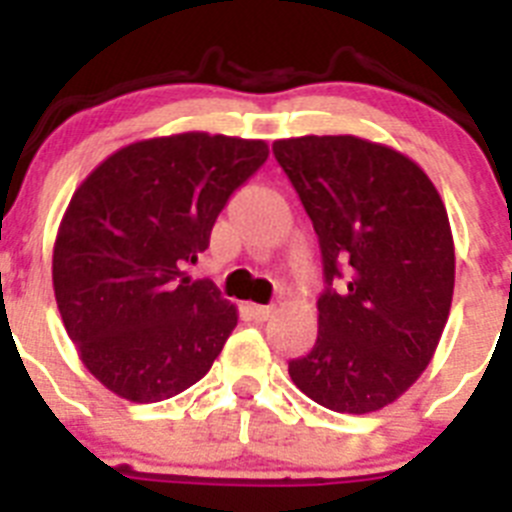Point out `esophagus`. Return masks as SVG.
Masks as SVG:
<instances>
[{
  "mask_svg": "<svg viewBox=\"0 0 512 512\" xmlns=\"http://www.w3.org/2000/svg\"><path fill=\"white\" fill-rule=\"evenodd\" d=\"M248 310H251L253 320H259V323H264V320L271 318V312H274V307H269V305H251V307H248Z\"/></svg>",
  "mask_w": 512,
  "mask_h": 512,
  "instance_id": "esophagus-1",
  "label": "esophagus"
}]
</instances>
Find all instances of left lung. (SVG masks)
<instances>
[{"instance_id": "left-lung-1", "label": "left lung", "mask_w": 512, "mask_h": 512, "mask_svg": "<svg viewBox=\"0 0 512 512\" xmlns=\"http://www.w3.org/2000/svg\"><path fill=\"white\" fill-rule=\"evenodd\" d=\"M323 253L318 341L289 377L336 413H374L431 364L454 297L441 194L405 153L356 135L271 146Z\"/></svg>"}]
</instances>
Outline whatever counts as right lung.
Wrapping results in <instances>:
<instances>
[{"label":"right lung","instance_id":"right-lung-1","mask_svg":"<svg viewBox=\"0 0 512 512\" xmlns=\"http://www.w3.org/2000/svg\"><path fill=\"white\" fill-rule=\"evenodd\" d=\"M269 156L264 140L148 138L79 184L53 246L61 320L89 372L130 402H161L210 372L238 323L184 266L210 246L230 194Z\"/></svg>","mask_w":512,"mask_h":512}]
</instances>
